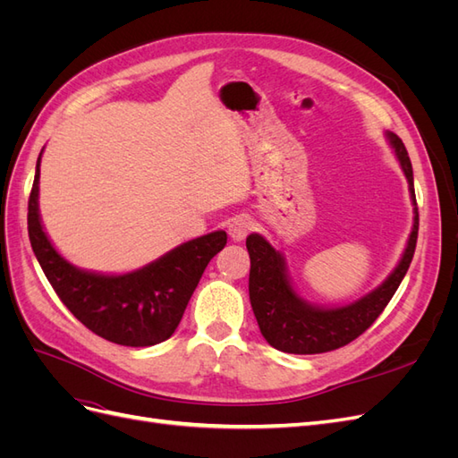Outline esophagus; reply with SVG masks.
I'll return each mask as SVG.
<instances>
[{"label": "esophagus", "mask_w": 458, "mask_h": 458, "mask_svg": "<svg viewBox=\"0 0 458 458\" xmlns=\"http://www.w3.org/2000/svg\"><path fill=\"white\" fill-rule=\"evenodd\" d=\"M252 227H254V224H252V219L248 217V216H239V217H234L231 224H229V237H231V241H234V242H242L246 237H248V233L252 231Z\"/></svg>", "instance_id": "1"}]
</instances>
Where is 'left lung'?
<instances>
[{
    "label": "left lung",
    "mask_w": 458,
    "mask_h": 458,
    "mask_svg": "<svg viewBox=\"0 0 458 458\" xmlns=\"http://www.w3.org/2000/svg\"><path fill=\"white\" fill-rule=\"evenodd\" d=\"M386 137L394 147L401 170H403L409 182V192L414 206V221L407 248L397 267L372 293L342 308L311 306V303L301 300L294 293L281 252H276L261 234H248L246 248L248 254H250L248 293H250V303L261 335L275 350L284 353L311 355L342 348V345L361 336L377 321L378 315L390 303L401 281H403L414 256V248H417L419 208L417 197H414L409 152L395 133L387 131Z\"/></svg>",
    "instance_id": "8db88e82"
}]
</instances>
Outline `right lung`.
I'll return each mask as SVG.
<instances>
[{
    "label": "right lung",
    "mask_w": 458,
    "mask_h": 458,
    "mask_svg": "<svg viewBox=\"0 0 458 458\" xmlns=\"http://www.w3.org/2000/svg\"><path fill=\"white\" fill-rule=\"evenodd\" d=\"M39 160L29 199V237L49 284L81 325L97 336L130 348L168 340L185 313L210 259L227 244L225 231L179 244L148 266L126 275L74 267L51 244L39 219Z\"/></svg>",
    "instance_id": "right-lung-1"
}]
</instances>
